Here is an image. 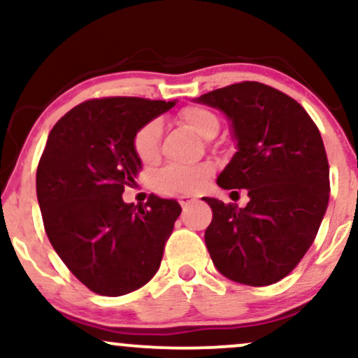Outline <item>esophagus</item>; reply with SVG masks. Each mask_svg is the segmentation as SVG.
I'll list each match as a JSON object with an SVG mask.
<instances>
[{"instance_id": "34e87169", "label": "esophagus", "mask_w": 358, "mask_h": 358, "mask_svg": "<svg viewBox=\"0 0 358 358\" xmlns=\"http://www.w3.org/2000/svg\"><path fill=\"white\" fill-rule=\"evenodd\" d=\"M195 196H192V195H182V196H180V200H178V202H180V205H182V207L185 208V207H188V205H190V203H193V202H195Z\"/></svg>"}]
</instances>
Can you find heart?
Here are the masks:
<instances>
[{"label":"heart","instance_id":"heart-1","mask_svg":"<svg viewBox=\"0 0 358 358\" xmlns=\"http://www.w3.org/2000/svg\"><path fill=\"white\" fill-rule=\"evenodd\" d=\"M178 117L193 133L205 139L215 136L220 126L215 114L200 106H188L180 110ZM159 138L162 122L158 119H151L139 127L133 138V150L139 162L151 165L158 159ZM212 173L213 166L207 162L188 166H166L156 175L155 187L163 193H193L199 192L208 182Z\"/></svg>","mask_w":358,"mask_h":358}]
</instances>
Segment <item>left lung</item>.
<instances>
[{
    "label": "left lung",
    "instance_id": "1",
    "mask_svg": "<svg viewBox=\"0 0 358 358\" xmlns=\"http://www.w3.org/2000/svg\"><path fill=\"white\" fill-rule=\"evenodd\" d=\"M195 102L222 110L237 143L217 185L245 188L249 196L244 208L203 196L213 212L205 231L213 264L241 285L278 282L313 244L327 212L330 168L322 134L296 101L261 82L227 85Z\"/></svg>",
    "mask_w": 358,
    "mask_h": 358
}]
</instances>
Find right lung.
<instances>
[{"instance_id": "1", "label": "right lung", "mask_w": 358, "mask_h": 358, "mask_svg": "<svg viewBox=\"0 0 358 358\" xmlns=\"http://www.w3.org/2000/svg\"><path fill=\"white\" fill-rule=\"evenodd\" d=\"M175 101L106 97L85 101L48 134L36 196L48 241L71 273L94 293L121 296L155 276L182 213L176 200L150 195L126 203L141 162L133 138Z\"/></svg>"}]
</instances>
